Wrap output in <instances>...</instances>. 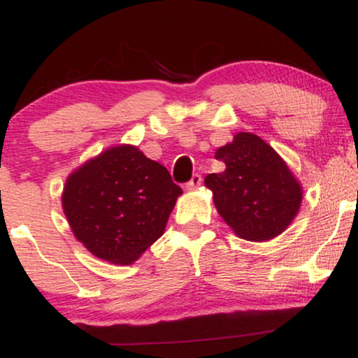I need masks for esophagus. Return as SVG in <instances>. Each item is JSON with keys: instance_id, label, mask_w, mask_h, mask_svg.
<instances>
[{"instance_id": "obj_1", "label": "esophagus", "mask_w": 358, "mask_h": 358, "mask_svg": "<svg viewBox=\"0 0 358 358\" xmlns=\"http://www.w3.org/2000/svg\"><path fill=\"white\" fill-rule=\"evenodd\" d=\"M200 185H202V176L196 173V175H193L190 182L187 183V188H188V190H195V188H199Z\"/></svg>"}]
</instances>
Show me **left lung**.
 Listing matches in <instances>:
<instances>
[{
	"mask_svg": "<svg viewBox=\"0 0 358 358\" xmlns=\"http://www.w3.org/2000/svg\"><path fill=\"white\" fill-rule=\"evenodd\" d=\"M215 158L225 170L205 176V187L234 234L264 242L285 232L303 200L301 183L285 159L252 133H237L215 151Z\"/></svg>",
	"mask_w": 358,
	"mask_h": 358,
	"instance_id": "1",
	"label": "left lung"
}]
</instances>
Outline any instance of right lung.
<instances>
[{
  "label": "right lung",
  "instance_id": "add662e5",
  "mask_svg": "<svg viewBox=\"0 0 358 358\" xmlns=\"http://www.w3.org/2000/svg\"><path fill=\"white\" fill-rule=\"evenodd\" d=\"M182 188L138 146H110L67 176L62 208L76 239L102 261L129 266L163 236Z\"/></svg>",
  "mask_w": 358,
  "mask_h": 358
}]
</instances>
